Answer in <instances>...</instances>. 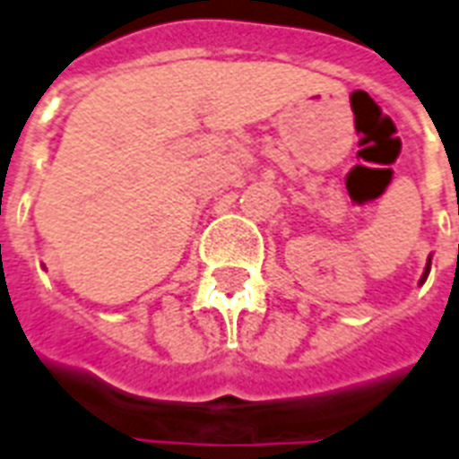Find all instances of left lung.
I'll list each match as a JSON object with an SVG mask.
<instances>
[{
  "mask_svg": "<svg viewBox=\"0 0 459 459\" xmlns=\"http://www.w3.org/2000/svg\"><path fill=\"white\" fill-rule=\"evenodd\" d=\"M429 270H431V258H429V263H426V270H424V275H421V282L419 285H424L426 278H429Z\"/></svg>",
  "mask_w": 459,
  "mask_h": 459,
  "instance_id": "1",
  "label": "left lung"
}]
</instances>
